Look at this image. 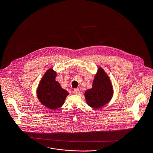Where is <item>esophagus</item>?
Instances as JSON below:
<instances>
[{
  "instance_id": "34e87169",
  "label": "esophagus",
  "mask_w": 153,
  "mask_h": 153,
  "mask_svg": "<svg viewBox=\"0 0 153 153\" xmlns=\"http://www.w3.org/2000/svg\"><path fill=\"white\" fill-rule=\"evenodd\" d=\"M74 93L76 95H79L80 94V91L79 90V89H74Z\"/></svg>"
}]
</instances>
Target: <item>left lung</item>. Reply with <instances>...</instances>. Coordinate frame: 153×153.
<instances>
[{
	"instance_id": "obj_1",
	"label": "left lung",
	"mask_w": 153,
	"mask_h": 153,
	"mask_svg": "<svg viewBox=\"0 0 153 153\" xmlns=\"http://www.w3.org/2000/svg\"><path fill=\"white\" fill-rule=\"evenodd\" d=\"M113 89L110 79L104 70L99 68L93 81L92 87L85 92V97L89 106L99 108L111 100Z\"/></svg>"
}]
</instances>
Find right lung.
<instances>
[{
  "label": "right lung",
  "instance_id": "1",
  "mask_svg": "<svg viewBox=\"0 0 153 153\" xmlns=\"http://www.w3.org/2000/svg\"><path fill=\"white\" fill-rule=\"evenodd\" d=\"M56 72L49 69L42 77L37 90V95L40 102L49 109H57L65 102L69 93L61 87L55 81Z\"/></svg>",
  "mask_w": 153,
  "mask_h": 153
}]
</instances>
